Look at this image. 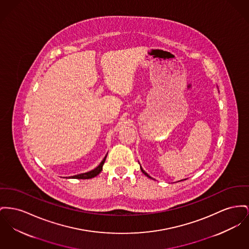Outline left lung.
<instances>
[{
    "label": "left lung",
    "mask_w": 249,
    "mask_h": 249,
    "mask_svg": "<svg viewBox=\"0 0 249 249\" xmlns=\"http://www.w3.org/2000/svg\"><path fill=\"white\" fill-rule=\"evenodd\" d=\"M141 170H142V172H143V173H144V174H145V175H146V177H148V178H150V177H149V176L147 175V174H146V172H145V171H144V170H143V169H142V168H141Z\"/></svg>",
    "instance_id": "8db88e82"
}]
</instances>
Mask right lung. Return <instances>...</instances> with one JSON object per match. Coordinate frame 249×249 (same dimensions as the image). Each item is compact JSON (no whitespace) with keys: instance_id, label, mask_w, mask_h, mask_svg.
I'll return each instance as SVG.
<instances>
[{"instance_id":"add662e5","label":"right lung","mask_w":249,"mask_h":249,"mask_svg":"<svg viewBox=\"0 0 249 249\" xmlns=\"http://www.w3.org/2000/svg\"><path fill=\"white\" fill-rule=\"evenodd\" d=\"M105 159H106V156L104 157V159L102 161V162L99 164V166H97L95 169H93V170H91V171H89V172H87V173H84V174L72 176V177H71V178H72L87 179V178H94V177L99 175V174L102 172V170H103V163H104V161H105Z\"/></svg>"}]
</instances>
